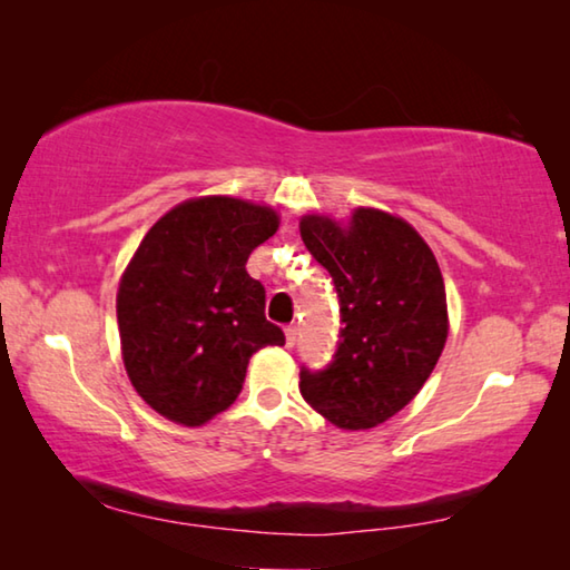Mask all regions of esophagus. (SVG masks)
I'll list each match as a JSON object with an SVG mask.
<instances>
[{
  "instance_id": "obj_1",
  "label": "esophagus",
  "mask_w": 570,
  "mask_h": 570,
  "mask_svg": "<svg viewBox=\"0 0 570 570\" xmlns=\"http://www.w3.org/2000/svg\"><path fill=\"white\" fill-rule=\"evenodd\" d=\"M296 326L294 324H288L286 330H284V334H286V346H294L296 344Z\"/></svg>"
}]
</instances>
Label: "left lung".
Listing matches in <instances>:
<instances>
[{
    "instance_id": "obj_1",
    "label": "left lung",
    "mask_w": 570,
    "mask_h": 570,
    "mask_svg": "<svg viewBox=\"0 0 570 570\" xmlns=\"http://www.w3.org/2000/svg\"><path fill=\"white\" fill-rule=\"evenodd\" d=\"M298 230L332 274L344 322L330 370H304L298 390L334 428H377L417 397L445 350L438 258L407 220L370 206L346 220L306 214Z\"/></svg>"
}]
</instances>
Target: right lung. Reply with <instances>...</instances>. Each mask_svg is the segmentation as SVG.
I'll use <instances>...</instances> for the list:
<instances>
[{
    "label": "right lung",
    "instance_id": "1",
    "mask_svg": "<svg viewBox=\"0 0 570 570\" xmlns=\"http://www.w3.org/2000/svg\"><path fill=\"white\" fill-rule=\"evenodd\" d=\"M266 204L198 196L142 236L118 284L120 352L130 384L163 417L200 428L228 410L254 352L282 346L266 292L246 262L278 230Z\"/></svg>",
    "mask_w": 570,
    "mask_h": 570
}]
</instances>
